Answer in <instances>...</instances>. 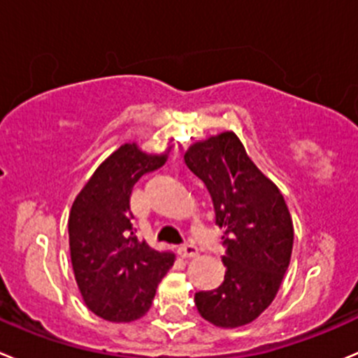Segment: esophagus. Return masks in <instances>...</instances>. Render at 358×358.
I'll use <instances>...</instances> for the list:
<instances>
[{"label": "esophagus", "instance_id": "1", "mask_svg": "<svg viewBox=\"0 0 358 358\" xmlns=\"http://www.w3.org/2000/svg\"><path fill=\"white\" fill-rule=\"evenodd\" d=\"M178 253L180 257H183V259H190V257H196L197 253H199V250H197V246L194 245H183L178 248Z\"/></svg>", "mask_w": 358, "mask_h": 358}]
</instances>
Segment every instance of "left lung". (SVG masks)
Segmentation results:
<instances>
[{
	"label": "left lung",
	"instance_id": "8db88e82",
	"mask_svg": "<svg viewBox=\"0 0 358 358\" xmlns=\"http://www.w3.org/2000/svg\"><path fill=\"white\" fill-rule=\"evenodd\" d=\"M183 159L210 190L227 246L224 282L196 294L197 311L215 327H243L275 301L289 269L294 245L289 206L232 131L196 141Z\"/></svg>",
	"mask_w": 358,
	"mask_h": 358
}]
</instances>
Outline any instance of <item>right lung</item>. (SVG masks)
I'll list each match as a JSON object with an SVG mask.
<instances>
[{
  "label": "right lung",
  "mask_w": 358,
  "mask_h": 358,
  "mask_svg": "<svg viewBox=\"0 0 358 358\" xmlns=\"http://www.w3.org/2000/svg\"><path fill=\"white\" fill-rule=\"evenodd\" d=\"M171 147L148 154L124 143L87 180L68 218L69 255L83 303L103 320L129 324L150 310L175 253L155 250L134 236L129 210L133 187L161 168Z\"/></svg>",
  "instance_id": "right-lung-1"
}]
</instances>
